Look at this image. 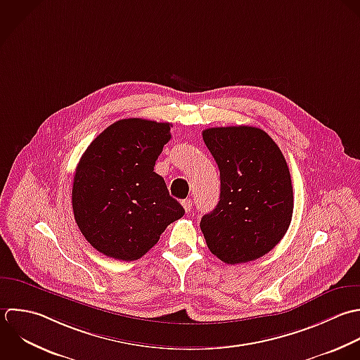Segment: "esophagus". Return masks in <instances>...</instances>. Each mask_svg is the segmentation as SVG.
Wrapping results in <instances>:
<instances>
[{"mask_svg":"<svg viewBox=\"0 0 360 360\" xmlns=\"http://www.w3.org/2000/svg\"><path fill=\"white\" fill-rule=\"evenodd\" d=\"M182 206H184V209H185V212L188 213V212H191L192 210V200L191 199H185V200H182Z\"/></svg>","mask_w":360,"mask_h":360,"instance_id":"1","label":"esophagus"}]
</instances>
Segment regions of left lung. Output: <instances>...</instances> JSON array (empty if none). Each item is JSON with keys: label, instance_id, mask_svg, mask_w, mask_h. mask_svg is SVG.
I'll list each match as a JSON object with an SVG mask.
<instances>
[{"label": "left lung", "instance_id": "obj_1", "mask_svg": "<svg viewBox=\"0 0 360 360\" xmlns=\"http://www.w3.org/2000/svg\"><path fill=\"white\" fill-rule=\"evenodd\" d=\"M202 134L220 171V200L200 220L206 244L230 265L258 259L279 244L292 221L288 162L258 127H210Z\"/></svg>", "mask_w": 360, "mask_h": 360}]
</instances>
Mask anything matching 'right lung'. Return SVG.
I'll return each mask as SVG.
<instances>
[{"label":"right lung","instance_id":"right-lung-1","mask_svg":"<svg viewBox=\"0 0 360 360\" xmlns=\"http://www.w3.org/2000/svg\"><path fill=\"white\" fill-rule=\"evenodd\" d=\"M171 123L130 117L106 127L74 175L72 212L85 240L106 257L136 261L185 214L154 172Z\"/></svg>","mask_w":360,"mask_h":360}]
</instances>
